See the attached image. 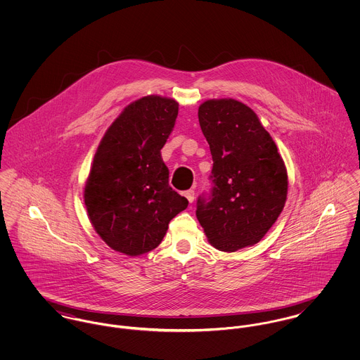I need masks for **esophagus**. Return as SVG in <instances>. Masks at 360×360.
Returning <instances> with one entry per match:
<instances>
[{
	"instance_id": "obj_1",
	"label": "esophagus",
	"mask_w": 360,
	"mask_h": 360,
	"mask_svg": "<svg viewBox=\"0 0 360 360\" xmlns=\"http://www.w3.org/2000/svg\"><path fill=\"white\" fill-rule=\"evenodd\" d=\"M184 197L188 200L190 204H193V201H194V198H195V193H194L193 190H188V191L184 193Z\"/></svg>"
}]
</instances>
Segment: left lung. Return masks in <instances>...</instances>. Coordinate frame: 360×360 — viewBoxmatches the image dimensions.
<instances>
[{"label":"left lung","mask_w":360,"mask_h":360,"mask_svg":"<svg viewBox=\"0 0 360 360\" xmlns=\"http://www.w3.org/2000/svg\"><path fill=\"white\" fill-rule=\"evenodd\" d=\"M213 159L212 195L198 198L197 219L212 247L236 252L259 243L287 201V167L257 113L233 98L198 108Z\"/></svg>","instance_id":"left-lung-1"}]
</instances>
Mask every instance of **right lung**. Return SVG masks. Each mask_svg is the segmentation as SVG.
I'll use <instances>...</instances> for the list:
<instances>
[{
  "label": "right lung",
  "mask_w": 360,
  "mask_h": 360,
  "mask_svg": "<svg viewBox=\"0 0 360 360\" xmlns=\"http://www.w3.org/2000/svg\"><path fill=\"white\" fill-rule=\"evenodd\" d=\"M179 103L147 96L129 103L103 134L84 187L89 219L113 251L139 257L155 250L188 201L169 186L160 150Z\"/></svg>",
  "instance_id": "1"
}]
</instances>
